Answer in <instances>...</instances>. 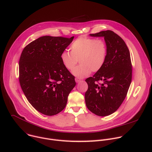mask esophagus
<instances>
[{
  "label": "esophagus",
  "instance_id": "34e87169",
  "mask_svg": "<svg viewBox=\"0 0 152 152\" xmlns=\"http://www.w3.org/2000/svg\"><path fill=\"white\" fill-rule=\"evenodd\" d=\"M75 81H76V82H77V83H78V82H79L81 81V79H79V77H76V78H75Z\"/></svg>",
  "mask_w": 152,
  "mask_h": 152
}]
</instances>
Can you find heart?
Wrapping results in <instances>:
<instances>
[{"mask_svg": "<svg viewBox=\"0 0 152 152\" xmlns=\"http://www.w3.org/2000/svg\"><path fill=\"white\" fill-rule=\"evenodd\" d=\"M70 52L65 50L61 54V61L64 67L72 70L77 64H80L73 70V74L84 77L96 72L103 66L107 57V46L102 39L81 37L73 42Z\"/></svg>", "mask_w": 152, "mask_h": 152, "instance_id": "heart-1", "label": "heart"}]
</instances>
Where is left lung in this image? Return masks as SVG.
<instances>
[{"mask_svg":"<svg viewBox=\"0 0 152 152\" xmlns=\"http://www.w3.org/2000/svg\"><path fill=\"white\" fill-rule=\"evenodd\" d=\"M90 35L104 37L107 51L101 70L86 79V104L94 114L105 116L116 112L127 96L132 77L130 54L124 40L111 30Z\"/></svg>","mask_w":152,"mask_h":152,"instance_id":"1","label":"left lung"}]
</instances>
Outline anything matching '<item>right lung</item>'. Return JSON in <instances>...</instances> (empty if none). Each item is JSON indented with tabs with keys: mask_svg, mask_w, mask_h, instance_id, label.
Listing matches in <instances>:
<instances>
[{
	"mask_svg": "<svg viewBox=\"0 0 152 152\" xmlns=\"http://www.w3.org/2000/svg\"><path fill=\"white\" fill-rule=\"evenodd\" d=\"M73 38L44 36L27 45L21 53L20 87L31 105L45 115H55L63 110L76 86L75 76L60 58Z\"/></svg>",
	"mask_w": 152,
	"mask_h": 152,
	"instance_id": "add662e5",
	"label": "right lung"
}]
</instances>
